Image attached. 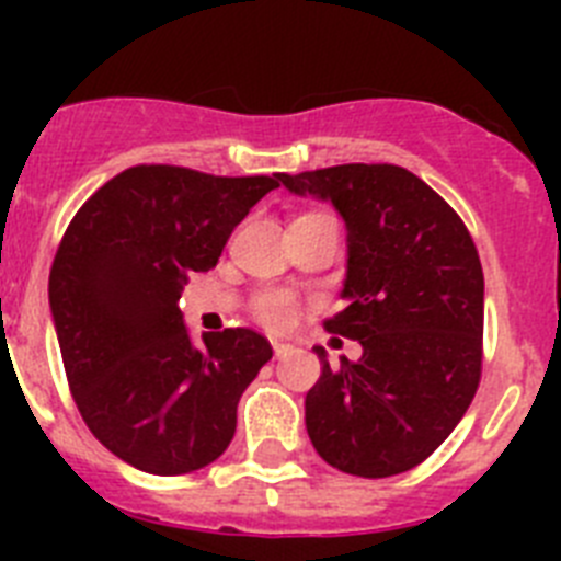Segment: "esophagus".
<instances>
[{
	"mask_svg": "<svg viewBox=\"0 0 561 561\" xmlns=\"http://www.w3.org/2000/svg\"><path fill=\"white\" fill-rule=\"evenodd\" d=\"M272 351H275L277 359H284V356L289 354V345H286V342H272Z\"/></svg>",
	"mask_w": 561,
	"mask_h": 561,
	"instance_id": "1",
	"label": "esophagus"
}]
</instances>
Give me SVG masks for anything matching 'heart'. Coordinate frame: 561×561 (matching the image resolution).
Returning a JSON list of instances; mask_svg holds the SVG:
<instances>
[{
	"label": "heart",
	"instance_id": "obj_1",
	"mask_svg": "<svg viewBox=\"0 0 561 561\" xmlns=\"http://www.w3.org/2000/svg\"><path fill=\"white\" fill-rule=\"evenodd\" d=\"M297 314V300L284 289H264L255 297V317L270 329H286Z\"/></svg>",
	"mask_w": 561,
	"mask_h": 561
}]
</instances>
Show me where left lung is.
Listing matches in <instances>:
<instances>
[{
    "instance_id": "1",
    "label": "left lung",
    "mask_w": 561,
    "mask_h": 561,
    "mask_svg": "<svg viewBox=\"0 0 561 561\" xmlns=\"http://www.w3.org/2000/svg\"><path fill=\"white\" fill-rule=\"evenodd\" d=\"M348 227L345 309L325 331L362 342L306 393V430L325 463L390 478L427 460L472 404L483 368V266L458 213L408 168L351 162L284 173Z\"/></svg>"
}]
</instances>
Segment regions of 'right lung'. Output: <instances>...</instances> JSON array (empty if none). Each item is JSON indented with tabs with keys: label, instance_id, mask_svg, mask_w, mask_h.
<instances>
[{
	"label": "right lung",
	"instance_id": "add662e5",
	"mask_svg": "<svg viewBox=\"0 0 561 561\" xmlns=\"http://www.w3.org/2000/svg\"><path fill=\"white\" fill-rule=\"evenodd\" d=\"M272 176L134 165L69 221L49 270L69 393L108 453L148 474L213 463L236 435L238 399L272 359L252 329L191 342L176 306L193 272L216 266Z\"/></svg>",
	"mask_w": 561,
	"mask_h": 561
}]
</instances>
